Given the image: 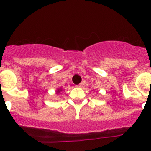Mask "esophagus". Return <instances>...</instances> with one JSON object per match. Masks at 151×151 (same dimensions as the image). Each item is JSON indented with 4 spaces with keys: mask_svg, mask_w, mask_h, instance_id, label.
<instances>
[{
    "mask_svg": "<svg viewBox=\"0 0 151 151\" xmlns=\"http://www.w3.org/2000/svg\"><path fill=\"white\" fill-rule=\"evenodd\" d=\"M81 86H82V84H79V85H76V87H78V88H81Z\"/></svg>",
    "mask_w": 151,
    "mask_h": 151,
    "instance_id": "34e87169",
    "label": "esophagus"
}]
</instances>
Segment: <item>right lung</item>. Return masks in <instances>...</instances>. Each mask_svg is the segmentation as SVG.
Instances as JSON below:
<instances>
[{
    "instance_id": "add662e5",
    "label": "right lung",
    "mask_w": 151,
    "mask_h": 151,
    "mask_svg": "<svg viewBox=\"0 0 151 151\" xmlns=\"http://www.w3.org/2000/svg\"><path fill=\"white\" fill-rule=\"evenodd\" d=\"M60 91H62L61 88H60V89H58V91H57V92H60Z\"/></svg>"
}]
</instances>
